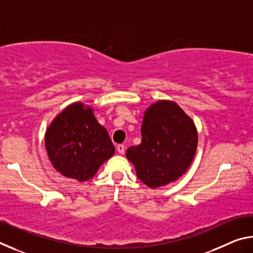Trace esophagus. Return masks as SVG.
<instances>
[{
    "label": "esophagus",
    "instance_id": "34e87169",
    "mask_svg": "<svg viewBox=\"0 0 253 253\" xmlns=\"http://www.w3.org/2000/svg\"><path fill=\"white\" fill-rule=\"evenodd\" d=\"M125 149H126L125 145H123V144L118 145V146H117V152H118L119 154H124V153H125Z\"/></svg>",
    "mask_w": 253,
    "mask_h": 253
}]
</instances>
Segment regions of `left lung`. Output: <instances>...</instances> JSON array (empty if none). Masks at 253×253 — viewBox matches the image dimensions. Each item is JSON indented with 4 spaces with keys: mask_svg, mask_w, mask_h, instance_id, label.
<instances>
[{
    "mask_svg": "<svg viewBox=\"0 0 253 253\" xmlns=\"http://www.w3.org/2000/svg\"><path fill=\"white\" fill-rule=\"evenodd\" d=\"M142 143L127 149L126 157L136 175L149 188L176 182L193 162L198 129L176 102L161 99L145 110Z\"/></svg>",
    "mask_w": 253,
    "mask_h": 253,
    "instance_id": "left-lung-1",
    "label": "left lung"
}]
</instances>
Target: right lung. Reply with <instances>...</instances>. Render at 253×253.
Listing matches in <instances>:
<instances>
[{
    "mask_svg": "<svg viewBox=\"0 0 253 253\" xmlns=\"http://www.w3.org/2000/svg\"><path fill=\"white\" fill-rule=\"evenodd\" d=\"M46 154L63 176L85 182L115 154V147L93 108L77 101L67 106L46 127Z\"/></svg>",
    "mask_w": 253,
    "mask_h": 253,
    "instance_id": "obj_1",
    "label": "right lung"
}]
</instances>
